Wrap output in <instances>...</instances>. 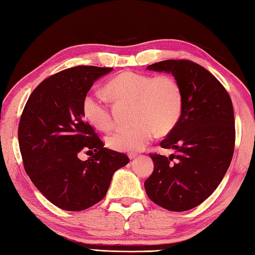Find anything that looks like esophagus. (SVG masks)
<instances>
[{"instance_id":"34e87169","label":"esophagus","mask_w":255,"mask_h":255,"mask_svg":"<svg viewBox=\"0 0 255 255\" xmlns=\"http://www.w3.org/2000/svg\"><path fill=\"white\" fill-rule=\"evenodd\" d=\"M136 156H137L136 153H128V157L131 158V160H132V158H135Z\"/></svg>"}]
</instances>
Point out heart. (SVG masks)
<instances>
[{
    "instance_id": "1",
    "label": "heart",
    "mask_w": 255,
    "mask_h": 255,
    "mask_svg": "<svg viewBox=\"0 0 255 255\" xmlns=\"http://www.w3.org/2000/svg\"><path fill=\"white\" fill-rule=\"evenodd\" d=\"M107 92L118 103H133L132 127L118 129L108 138L115 151H142L156 133L164 135L179 122L183 109V95L177 81L171 75L123 72L110 80ZM86 121L101 131L114 126L111 109L101 93L86 94L82 102Z\"/></svg>"
}]
</instances>
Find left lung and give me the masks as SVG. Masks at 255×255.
Segmentation results:
<instances>
[{"instance_id": "obj_1", "label": "left lung", "mask_w": 255, "mask_h": 255, "mask_svg": "<svg viewBox=\"0 0 255 255\" xmlns=\"http://www.w3.org/2000/svg\"><path fill=\"white\" fill-rule=\"evenodd\" d=\"M146 69L172 73L180 84L183 109L160 143L176 153L169 157L150 153L154 171L144 187L155 204L183 212L208 199L229 169L235 143L232 101L213 74L190 60H166Z\"/></svg>"}]
</instances>
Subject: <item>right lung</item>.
<instances>
[{
    "mask_svg": "<svg viewBox=\"0 0 255 255\" xmlns=\"http://www.w3.org/2000/svg\"><path fill=\"white\" fill-rule=\"evenodd\" d=\"M112 68L79 65L38 84L18 123V145L26 174L57 208L82 211L109 190L113 173L129 162L124 153L104 147L84 119L83 99L100 76ZM81 152L90 155L79 158Z\"/></svg>",
    "mask_w": 255,
    "mask_h": 255,
    "instance_id": "obj_1",
    "label": "right lung"
}]
</instances>
